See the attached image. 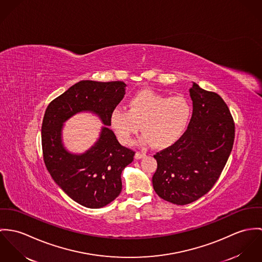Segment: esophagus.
I'll return each instance as SVG.
<instances>
[{"label": "esophagus", "mask_w": 262, "mask_h": 262, "mask_svg": "<svg viewBox=\"0 0 262 262\" xmlns=\"http://www.w3.org/2000/svg\"><path fill=\"white\" fill-rule=\"evenodd\" d=\"M144 157H145V154H144V152H141V151H137V152H136V155H135V158H136L137 160H139V159H143Z\"/></svg>", "instance_id": "esophagus-1"}]
</instances>
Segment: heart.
<instances>
[{
    "instance_id": "1",
    "label": "heart",
    "mask_w": 262,
    "mask_h": 262,
    "mask_svg": "<svg viewBox=\"0 0 262 262\" xmlns=\"http://www.w3.org/2000/svg\"><path fill=\"white\" fill-rule=\"evenodd\" d=\"M128 110H115L111 123L118 141L130 145L133 137L141 129L145 134L142 144L156 148L174 145L186 132L192 117V106L184 96H165L151 91H141L134 95Z\"/></svg>"
}]
</instances>
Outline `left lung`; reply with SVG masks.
Wrapping results in <instances>:
<instances>
[{
	"instance_id": "8db88e82",
	"label": "left lung",
	"mask_w": 262,
	"mask_h": 262,
	"mask_svg": "<svg viewBox=\"0 0 262 262\" xmlns=\"http://www.w3.org/2000/svg\"><path fill=\"white\" fill-rule=\"evenodd\" d=\"M193 115L174 145L158 151L152 176L156 193L176 204L192 203L207 194L222 173L232 150L235 124L222 97L193 83Z\"/></svg>"
}]
</instances>
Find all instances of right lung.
Listing matches in <instances>:
<instances>
[{
  "mask_svg": "<svg viewBox=\"0 0 262 262\" xmlns=\"http://www.w3.org/2000/svg\"><path fill=\"white\" fill-rule=\"evenodd\" d=\"M125 86L122 81L81 80L53 99L44 115L41 139L45 166L72 200L88 208L104 207L120 194V174L136 152L120 145L114 132L103 126L95 145L82 155H72L62 145V125L85 111L111 125V115L123 98Z\"/></svg>",
  "mask_w": 262,
  "mask_h": 262,
  "instance_id": "obj_1",
  "label": "right lung"
}]
</instances>
